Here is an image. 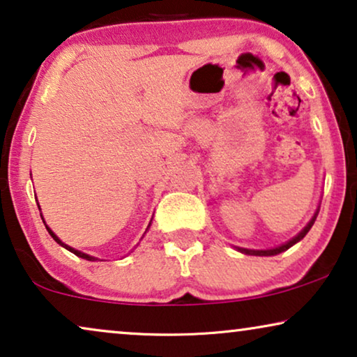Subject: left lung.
<instances>
[{
  "instance_id": "obj_1",
  "label": "left lung",
  "mask_w": 357,
  "mask_h": 357,
  "mask_svg": "<svg viewBox=\"0 0 357 357\" xmlns=\"http://www.w3.org/2000/svg\"><path fill=\"white\" fill-rule=\"evenodd\" d=\"M319 209H320V206L317 208V211L314 213V216H312L310 221L307 222V226H305L304 229H302V231H301L299 234H297V236L292 237L291 241L281 243V245H278V247H275V248H266V250H253V248H242V247H236V248H237V250L241 252V253H245V255H255V257H273V255H278V253H281V252H286L287 248H291L292 245H296L297 242H301L302 238H304V237L307 236V232L310 231V227L314 226L317 216H319Z\"/></svg>"
}]
</instances>
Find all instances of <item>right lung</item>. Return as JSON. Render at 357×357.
<instances>
[{"instance_id": "obj_1", "label": "right lung", "mask_w": 357, "mask_h": 357, "mask_svg": "<svg viewBox=\"0 0 357 357\" xmlns=\"http://www.w3.org/2000/svg\"><path fill=\"white\" fill-rule=\"evenodd\" d=\"M40 216H42V213H40ZM42 219H43V218H42ZM151 222H153V219H151V221H149V224H148V227H146V232H148V231H149V227H151ZM43 224H45V219H43ZM45 227H47V231H48V234H50V236H52L53 238H55V242H56V243H60V245H61V247H65V248H66V250H70L71 253H75V255H76V257H79V258H84V260H89V261H97V260H99V258H97V257L87 255V253H84V252H81V250H76V248H73V247H70V245H66V243H65V242H61V241H60V237H58V236H56V234H55V232H53V231H52V229L47 226V224H45ZM146 232H144V234H146ZM143 237H144V236H143ZM143 237H141V238H143ZM100 261H102V260H100Z\"/></svg>"}]
</instances>
